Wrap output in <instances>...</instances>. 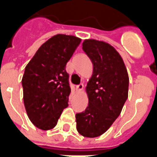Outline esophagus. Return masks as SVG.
Instances as JSON below:
<instances>
[{
	"label": "esophagus",
	"instance_id": "34e87169",
	"mask_svg": "<svg viewBox=\"0 0 157 157\" xmlns=\"http://www.w3.org/2000/svg\"><path fill=\"white\" fill-rule=\"evenodd\" d=\"M83 88H84V86H83V84H80V85H78V86H76L75 89H76V90H77V92H81V91H82V90H83Z\"/></svg>",
	"mask_w": 157,
	"mask_h": 157
}]
</instances>
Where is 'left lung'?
Here are the masks:
<instances>
[{
	"label": "left lung",
	"mask_w": 157,
	"mask_h": 157,
	"mask_svg": "<svg viewBox=\"0 0 157 157\" xmlns=\"http://www.w3.org/2000/svg\"><path fill=\"white\" fill-rule=\"evenodd\" d=\"M82 49L93 65L86 91L88 106L75 115L76 130L86 137H97L111 127L128 97L129 76L119 52L102 40L87 39Z\"/></svg>",
	"instance_id": "1"
}]
</instances>
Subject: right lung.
Segmentation results:
<instances>
[{
  "label": "right lung",
  "instance_id": "add662e5",
  "mask_svg": "<svg viewBox=\"0 0 157 157\" xmlns=\"http://www.w3.org/2000/svg\"><path fill=\"white\" fill-rule=\"evenodd\" d=\"M82 39L57 34L43 43L26 65L23 75V101L29 119L37 128H54L71 93L66 65Z\"/></svg>",
  "mask_w": 157,
  "mask_h": 157
}]
</instances>
